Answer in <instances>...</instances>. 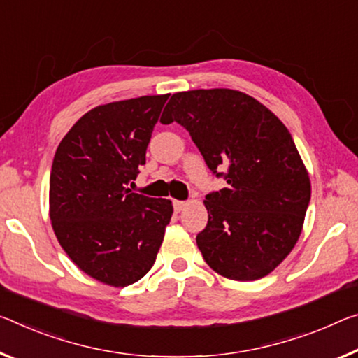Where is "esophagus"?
I'll return each instance as SVG.
<instances>
[{"mask_svg": "<svg viewBox=\"0 0 358 358\" xmlns=\"http://www.w3.org/2000/svg\"><path fill=\"white\" fill-rule=\"evenodd\" d=\"M186 206H188V202H185V201H173V208L177 210V212H181V210H183Z\"/></svg>", "mask_w": 358, "mask_h": 358, "instance_id": "esophagus-1", "label": "esophagus"}]
</instances>
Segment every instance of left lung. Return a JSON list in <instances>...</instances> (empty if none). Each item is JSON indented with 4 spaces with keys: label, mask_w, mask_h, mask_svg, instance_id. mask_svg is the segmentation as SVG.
I'll return each mask as SVG.
<instances>
[{
    "label": "left lung",
    "mask_w": 358,
    "mask_h": 358,
    "mask_svg": "<svg viewBox=\"0 0 358 358\" xmlns=\"http://www.w3.org/2000/svg\"><path fill=\"white\" fill-rule=\"evenodd\" d=\"M162 124L188 130L226 188L206 196L208 223L196 237L206 263L231 280L274 271L301 234L310 181L288 129L250 95L197 89L170 97Z\"/></svg>",
    "instance_id": "8db88e82"
}]
</instances>
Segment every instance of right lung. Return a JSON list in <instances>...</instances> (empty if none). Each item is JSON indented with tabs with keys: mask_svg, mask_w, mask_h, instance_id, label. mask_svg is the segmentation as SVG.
I'll list each match as a JSON object with an SVG mask.
<instances>
[{
	"mask_svg": "<svg viewBox=\"0 0 358 358\" xmlns=\"http://www.w3.org/2000/svg\"><path fill=\"white\" fill-rule=\"evenodd\" d=\"M166 95L113 101L87 111L55 151L49 215L79 269L111 287L140 280L155 264L173 207L127 185L146 162Z\"/></svg>",
	"mask_w": 358,
	"mask_h": 358,
	"instance_id": "add662e5",
	"label": "right lung"
}]
</instances>
